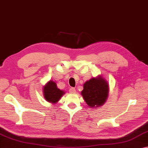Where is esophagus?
<instances>
[{"instance_id":"34e87169","label":"esophagus","mask_w":148,"mask_h":148,"mask_svg":"<svg viewBox=\"0 0 148 148\" xmlns=\"http://www.w3.org/2000/svg\"><path fill=\"white\" fill-rule=\"evenodd\" d=\"M75 92H76V90H75V88L71 87V88H69V92L75 93Z\"/></svg>"}]
</instances>
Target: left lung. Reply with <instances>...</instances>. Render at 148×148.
I'll list each match as a JSON object with an SVG mask.
<instances>
[{"label":"left lung","instance_id":"obj_1","mask_svg":"<svg viewBox=\"0 0 148 148\" xmlns=\"http://www.w3.org/2000/svg\"><path fill=\"white\" fill-rule=\"evenodd\" d=\"M108 84L103 77L99 76L85 82L81 95L90 108L104 104L108 96Z\"/></svg>","mask_w":148,"mask_h":148}]
</instances>
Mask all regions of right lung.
<instances>
[{
    "label": "right lung",
    "instance_id": "add662e5",
    "mask_svg": "<svg viewBox=\"0 0 148 148\" xmlns=\"http://www.w3.org/2000/svg\"><path fill=\"white\" fill-rule=\"evenodd\" d=\"M44 97L46 101L51 103H58L59 100L61 99L62 95L65 94L63 90H60L57 87L55 82L53 81H49L47 82L44 88Z\"/></svg>",
    "mask_w": 148,
    "mask_h": 148
}]
</instances>
